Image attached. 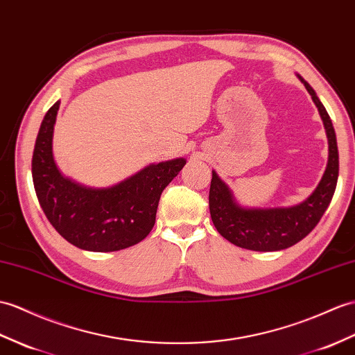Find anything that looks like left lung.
I'll list each match as a JSON object with an SVG mask.
<instances>
[{
  "mask_svg": "<svg viewBox=\"0 0 355 355\" xmlns=\"http://www.w3.org/2000/svg\"><path fill=\"white\" fill-rule=\"evenodd\" d=\"M298 78L311 95L324 122L328 137L327 169L307 200L292 207L275 209H245L239 205L230 187L213 171L209 193L213 224L222 237L245 250L279 251L298 243L318 225L336 191L339 177V151L333 122L313 87L300 76Z\"/></svg>",
  "mask_w": 355,
  "mask_h": 355,
  "instance_id": "left-lung-1",
  "label": "left lung"
}]
</instances>
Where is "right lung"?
Instances as JSON below:
<instances>
[{"label": "right lung", "mask_w": 355, "mask_h": 355, "mask_svg": "<svg viewBox=\"0 0 355 355\" xmlns=\"http://www.w3.org/2000/svg\"><path fill=\"white\" fill-rule=\"evenodd\" d=\"M60 101L45 114L31 160L33 183L40 207L55 232L80 250L110 252L133 246L155 224L160 195L186 164L160 162L112 187H86L57 168L53 133Z\"/></svg>", "instance_id": "right-lung-1"}]
</instances>
